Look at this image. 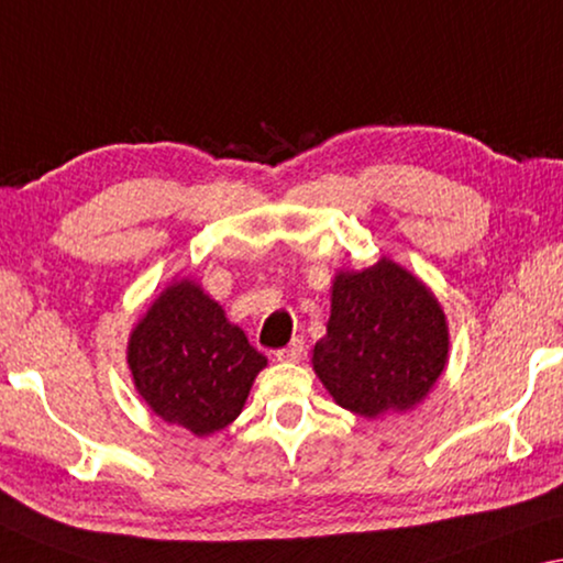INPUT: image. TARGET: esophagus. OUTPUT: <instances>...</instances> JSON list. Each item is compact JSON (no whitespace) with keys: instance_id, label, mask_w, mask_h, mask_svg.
I'll return each instance as SVG.
<instances>
[{"instance_id":"34e87169","label":"esophagus","mask_w":563,"mask_h":563,"mask_svg":"<svg viewBox=\"0 0 563 563\" xmlns=\"http://www.w3.org/2000/svg\"><path fill=\"white\" fill-rule=\"evenodd\" d=\"M301 357H305V340L301 336H294L287 347L276 352V360L279 362H299Z\"/></svg>"}]
</instances>
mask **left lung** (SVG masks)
Returning a JSON list of instances; mask_svg holds the SVG:
<instances>
[{"label": "left lung", "instance_id": "8db88e82", "mask_svg": "<svg viewBox=\"0 0 563 563\" xmlns=\"http://www.w3.org/2000/svg\"><path fill=\"white\" fill-rule=\"evenodd\" d=\"M327 334L311 367L340 408L375 420L426 400L448 365L445 311L422 279L383 256L332 279Z\"/></svg>", "mask_w": 563, "mask_h": 563}]
</instances>
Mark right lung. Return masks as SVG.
Returning <instances> with one entry per match:
<instances>
[{
  "instance_id": "obj_1",
  "label": "right lung",
  "mask_w": 563,
  "mask_h": 563,
  "mask_svg": "<svg viewBox=\"0 0 563 563\" xmlns=\"http://www.w3.org/2000/svg\"><path fill=\"white\" fill-rule=\"evenodd\" d=\"M137 395L168 426L198 438L239 418L266 357L194 279H173L128 340Z\"/></svg>"
}]
</instances>
